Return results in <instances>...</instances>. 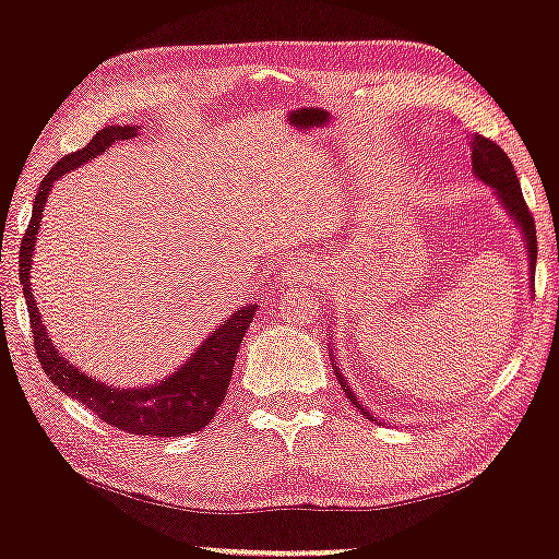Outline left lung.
Segmentation results:
<instances>
[{
    "mask_svg": "<svg viewBox=\"0 0 559 559\" xmlns=\"http://www.w3.org/2000/svg\"><path fill=\"white\" fill-rule=\"evenodd\" d=\"M471 157H473V170H476V176L480 178L484 183H489L493 191H497L499 202L504 204V210L510 213L512 221L518 223V228H521L523 239H525V249H528V265H531V275L536 273V226H534V215L528 213V204H525L523 199V191H521V181H518L515 176V168H512L510 157L504 155V150L499 144H493L491 139L480 136H471ZM333 373H336L338 383H342L346 396H349V402H355V407L360 409L362 415H368L370 420H373V415L368 413V409L362 407L360 402L355 400V391L349 389V383L344 381V376L338 373L336 362H333Z\"/></svg>",
    "mask_w": 559,
    "mask_h": 559,
    "instance_id": "left-lung-1",
    "label": "left lung"
}]
</instances>
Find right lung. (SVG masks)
<instances>
[{
  "mask_svg": "<svg viewBox=\"0 0 559 559\" xmlns=\"http://www.w3.org/2000/svg\"><path fill=\"white\" fill-rule=\"evenodd\" d=\"M139 133V126H107L96 131V136L88 141L86 146L73 155L62 157L52 170L47 173L34 202V213H31L28 230L23 236L21 247V284L23 297L28 305L31 329H34V349L38 362H41L44 373L55 383L62 394L70 400H79L86 404L99 420L110 423V426L120 428L126 433L136 436H186L202 431L210 420L215 418L217 407L226 400L230 373H234L236 355L243 342L249 323H252L254 310L258 305H247L236 310L226 323L217 325L213 336L207 342L199 344V349L191 355L189 362H183L176 373L163 378L159 383L152 386H133V389H115L102 383L99 378H92L73 368L60 349L49 342L47 325H44L38 307L31 294V258H34L38 223H41L44 204H47V194L52 191V183L62 178L66 173L75 170L79 165L86 163L96 155L112 146L115 141L133 139Z\"/></svg>",
  "mask_w": 559,
  "mask_h": 559,
  "instance_id": "obj_1",
  "label": "right lung"
}]
</instances>
